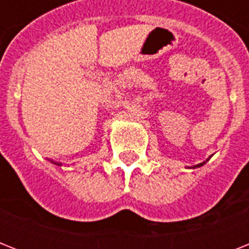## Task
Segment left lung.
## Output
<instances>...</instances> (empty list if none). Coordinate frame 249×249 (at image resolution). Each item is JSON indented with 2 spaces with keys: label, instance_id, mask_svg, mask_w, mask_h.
<instances>
[{
  "label": "left lung",
  "instance_id": "1",
  "mask_svg": "<svg viewBox=\"0 0 249 249\" xmlns=\"http://www.w3.org/2000/svg\"><path fill=\"white\" fill-rule=\"evenodd\" d=\"M209 159H211V158H208V159L205 160V161H203V163H200V164H197V165H194V168H199V166H203V165H204V164H205V163H207V161H208V160H209Z\"/></svg>",
  "mask_w": 249,
  "mask_h": 249
}]
</instances>
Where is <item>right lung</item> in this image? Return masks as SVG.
<instances>
[{"instance_id":"add662e5","label":"right lung","mask_w":249,"mask_h":249,"mask_svg":"<svg viewBox=\"0 0 249 249\" xmlns=\"http://www.w3.org/2000/svg\"><path fill=\"white\" fill-rule=\"evenodd\" d=\"M52 163L55 164V165H62V163H58V161H53V160H52Z\"/></svg>"}]
</instances>
